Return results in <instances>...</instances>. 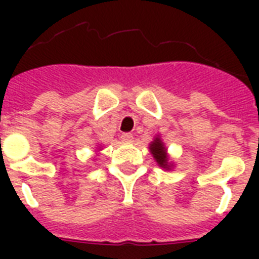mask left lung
Listing matches in <instances>:
<instances>
[{"label": "left lung", "mask_w": 259, "mask_h": 259, "mask_svg": "<svg viewBox=\"0 0 259 259\" xmlns=\"http://www.w3.org/2000/svg\"><path fill=\"white\" fill-rule=\"evenodd\" d=\"M102 149H103V148H99V149H98V150H97V152H99V150H102Z\"/></svg>", "instance_id": "1"}]
</instances>
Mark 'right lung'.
<instances>
[{
  "mask_svg": "<svg viewBox=\"0 0 259 259\" xmlns=\"http://www.w3.org/2000/svg\"><path fill=\"white\" fill-rule=\"evenodd\" d=\"M149 150L158 166H161L162 169L170 170L173 168V162H169V154H168V148L162 142L161 136L158 134L154 137V140L149 144Z\"/></svg>",
  "mask_w": 259,
  "mask_h": 259,
  "instance_id": "add662e5",
  "label": "right lung"
}]
</instances>
